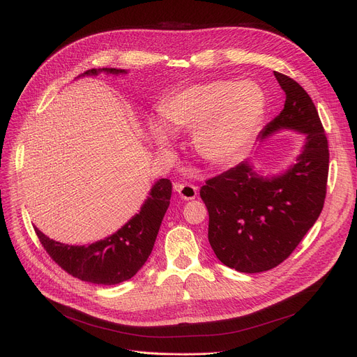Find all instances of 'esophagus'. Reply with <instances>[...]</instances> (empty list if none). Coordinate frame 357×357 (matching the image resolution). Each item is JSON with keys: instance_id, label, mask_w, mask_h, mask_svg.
<instances>
[{"instance_id": "34e87169", "label": "esophagus", "mask_w": 357, "mask_h": 357, "mask_svg": "<svg viewBox=\"0 0 357 357\" xmlns=\"http://www.w3.org/2000/svg\"><path fill=\"white\" fill-rule=\"evenodd\" d=\"M175 191L182 199H195L197 197V186L192 183H176Z\"/></svg>"}]
</instances>
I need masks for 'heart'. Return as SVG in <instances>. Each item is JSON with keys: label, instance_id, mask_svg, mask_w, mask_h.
I'll return each instance as SVG.
<instances>
[{"label": "heart", "instance_id": "heart-1", "mask_svg": "<svg viewBox=\"0 0 357 357\" xmlns=\"http://www.w3.org/2000/svg\"><path fill=\"white\" fill-rule=\"evenodd\" d=\"M264 89L252 81H213L185 86L160 107L172 128H194L197 152L210 162H224L245 149L265 114ZM159 144L167 135L155 130Z\"/></svg>", "mask_w": 357, "mask_h": 357}]
</instances>
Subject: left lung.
<instances>
[{"label": "left lung", "instance_id": "obj_1", "mask_svg": "<svg viewBox=\"0 0 357 357\" xmlns=\"http://www.w3.org/2000/svg\"><path fill=\"white\" fill-rule=\"evenodd\" d=\"M285 105L261 130V139L280 128L305 133L298 162L284 175L257 176L248 163L205 181L199 195L208 210V241L224 265L245 273L276 268L296 249L324 207L328 142L307 91L275 72Z\"/></svg>", "mask_w": 357, "mask_h": 357}]
</instances>
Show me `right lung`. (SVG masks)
Here are the masks:
<instances>
[{
    "label": "right lung",
    "instance_id": "right-lung-1",
    "mask_svg": "<svg viewBox=\"0 0 357 357\" xmlns=\"http://www.w3.org/2000/svg\"><path fill=\"white\" fill-rule=\"evenodd\" d=\"M100 72L123 73L116 68L89 69L84 75ZM172 183L159 179L139 214L112 236L88 246H70L46 237L39 229L34 231L43 249L66 273L85 282L97 285H116L133 278L152 253L155 240L169 207Z\"/></svg>",
    "mask_w": 357,
    "mask_h": 357
}]
</instances>
